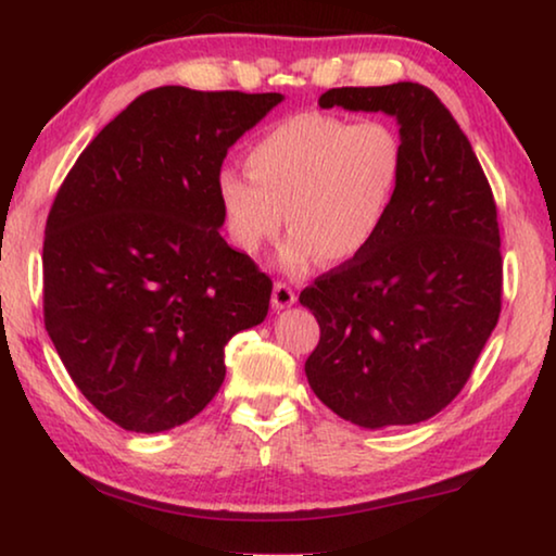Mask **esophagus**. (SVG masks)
Masks as SVG:
<instances>
[{
	"label": "esophagus",
	"instance_id": "1",
	"mask_svg": "<svg viewBox=\"0 0 556 556\" xmlns=\"http://www.w3.org/2000/svg\"><path fill=\"white\" fill-rule=\"evenodd\" d=\"M295 303V291L288 283H276L273 286V295H270V305L273 311H283V308H291Z\"/></svg>",
	"mask_w": 556,
	"mask_h": 556
}]
</instances>
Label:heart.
Wrapping results in <instances>:
<instances>
[{"mask_svg":"<svg viewBox=\"0 0 556 556\" xmlns=\"http://www.w3.org/2000/svg\"><path fill=\"white\" fill-rule=\"evenodd\" d=\"M248 173L225 167L218 200L240 251L258 255L288 220L280 265L303 270L316 258L343 265L364 255L391 211L404 150L391 125L349 123L298 112L248 148ZM287 215H282V211Z\"/></svg>","mask_w":556,"mask_h":556,"instance_id":"b5f03b06","label":"heart"}]
</instances>
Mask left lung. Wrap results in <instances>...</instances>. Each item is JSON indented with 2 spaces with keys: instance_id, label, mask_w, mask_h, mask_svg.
<instances>
[{
  "instance_id": "8db88e82",
  "label": "left lung",
  "mask_w": 556,
  "mask_h": 556,
  "mask_svg": "<svg viewBox=\"0 0 556 556\" xmlns=\"http://www.w3.org/2000/svg\"><path fill=\"white\" fill-rule=\"evenodd\" d=\"M318 104L396 119L404 165L374 245L298 298L320 326L305 376L364 429L426 421L469 381L502 311L492 188L429 87H338Z\"/></svg>"
}]
</instances>
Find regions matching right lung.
I'll return each mask as SVG.
<instances>
[{"label":"right lung","instance_id":"obj_1","mask_svg":"<svg viewBox=\"0 0 556 556\" xmlns=\"http://www.w3.org/2000/svg\"><path fill=\"white\" fill-rule=\"evenodd\" d=\"M283 94L167 85L77 157L45 228V326L72 381L125 431L211 404L225 345L268 316L270 278L220 236L228 148Z\"/></svg>","mask_w":556,"mask_h":556}]
</instances>
